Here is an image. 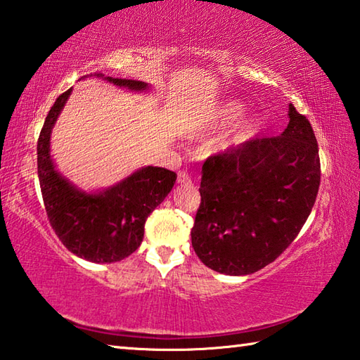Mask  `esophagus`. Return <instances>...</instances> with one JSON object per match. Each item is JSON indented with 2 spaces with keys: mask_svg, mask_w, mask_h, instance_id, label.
<instances>
[{
  "mask_svg": "<svg viewBox=\"0 0 360 360\" xmlns=\"http://www.w3.org/2000/svg\"><path fill=\"white\" fill-rule=\"evenodd\" d=\"M177 181L180 183V185H186V183L191 181V179H189L188 172H185V171H180V172H179V177H177Z\"/></svg>",
  "mask_w": 360,
  "mask_h": 360,
  "instance_id": "1",
  "label": "esophagus"
}]
</instances>
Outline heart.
<instances>
[{"label":"heart","instance_id":"heart-1","mask_svg":"<svg viewBox=\"0 0 360 360\" xmlns=\"http://www.w3.org/2000/svg\"><path fill=\"white\" fill-rule=\"evenodd\" d=\"M241 111H243V106L236 105V103H229V105L222 110V116H221V119H222V120L235 119V117H238V116H240ZM252 127H254L252 122H249V124H246V130H249V128H252Z\"/></svg>","mask_w":360,"mask_h":360}]
</instances>
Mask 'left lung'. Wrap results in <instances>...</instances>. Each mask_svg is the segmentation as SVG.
<instances>
[{
  "instance_id": "obj_1",
  "label": "left lung",
  "mask_w": 360,
  "mask_h": 360,
  "mask_svg": "<svg viewBox=\"0 0 360 360\" xmlns=\"http://www.w3.org/2000/svg\"><path fill=\"white\" fill-rule=\"evenodd\" d=\"M288 116L281 136L246 141L203 162L191 243L218 273L246 276L264 268L309 218L321 179L318 142L293 105Z\"/></svg>"
}]
</instances>
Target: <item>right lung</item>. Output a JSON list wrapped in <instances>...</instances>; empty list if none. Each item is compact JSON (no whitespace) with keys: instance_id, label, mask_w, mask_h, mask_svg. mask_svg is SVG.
<instances>
[{"instance_id":"right-lung-1","label":"right lung","mask_w":360,"mask_h":360,"mask_svg":"<svg viewBox=\"0 0 360 360\" xmlns=\"http://www.w3.org/2000/svg\"><path fill=\"white\" fill-rule=\"evenodd\" d=\"M96 77L131 91L148 87L138 79L101 73ZM70 92L65 91L54 101L37 141V174L46 216L58 238L75 255L94 263L120 262L139 248L146 219L171 193L177 174L147 166L101 193L75 188L54 169L50 155L51 128Z\"/></svg>"}]
</instances>
